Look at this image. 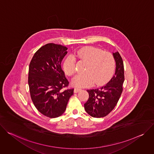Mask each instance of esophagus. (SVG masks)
Listing matches in <instances>:
<instances>
[{
    "label": "esophagus",
    "instance_id": "34e87169",
    "mask_svg": "<svg viewBox=\"0 0 154 154\" xmlns=\"http://www.w3.org/2000/svg\"><path fill=\"white\" fill-rule=\"evenodd\" d=\"M81 90H82V89L79 88H75L74 90V93H78Z\"/></svg>",
    "mask_w": 154,
    "mask_h": 154
}]
</instances>
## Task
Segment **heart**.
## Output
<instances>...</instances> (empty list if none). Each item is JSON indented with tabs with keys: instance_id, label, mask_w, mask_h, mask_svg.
<instances>
[{
	"instance_id": "heart-1",
	"label": "heart",
	"mask_w": 154,
	"mask_h": 154,
	"mask_svg": "<svg viewBox=\"0 0 154 154\" xmlns=\"http://www.w3.org/2000/svg\"><path fill=\"white\" fill-rule=\"evenodd\" d=\"M82 61L87 63L85 72L77 75L72 80V85L79 87H86L101 85L108 82L113 76L115 69V61L113 55L108 52L94 47L80 49L75 54ZM75 58L68 56L64 62V69L68 75L72 76L75 72Z\"/></svg>"
}]
</instances>
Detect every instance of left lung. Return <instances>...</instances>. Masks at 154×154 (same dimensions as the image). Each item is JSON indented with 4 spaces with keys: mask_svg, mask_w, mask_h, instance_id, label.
<instances>
[{
    "mask_svg": "<svg viewBox=\"0 0 154 154\" xmlns=\"http://www.w3.org/2000/svg\"><path fill=\"white\" fill-rule=\"evenodd\" d=\"M116 62L115 75L106 84L96 89L88 90L89 98L84 104L85 111L94 118H102L110 113L122 92L124 71L122 59L118 52H113Z\"/></svg>",
    "mask_w": 154,
    "mask_h": 154,
    "instance_id": "left-lung-1",
    "label": "left lung"
}]
</instances>
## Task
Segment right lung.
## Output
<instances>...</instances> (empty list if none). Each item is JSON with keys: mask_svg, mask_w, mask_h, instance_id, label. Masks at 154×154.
I'll list each match as a JSON object with an SVG mask.
<instances>
[{"mask_svg": "<svg viewBox=\"0 0 154 154\" xmlns=\"http://www.w3.org/2000/svg\"><path fill=\"white\" fill-rule=\"evenodd\" d=\"M67 49L61 45L47 44L36 52L29 65L28 82L33 103L41 113L51 118L65 112L74 94V89L62 90L69 84L61 66Z\"/></svg>", "mask_w": 154, "mask_h": 154, "instance_id": "obj_1", "label": "right lung"}]
</instances>
